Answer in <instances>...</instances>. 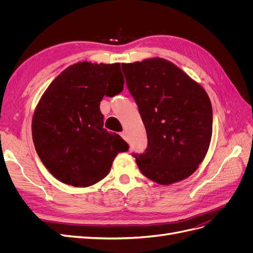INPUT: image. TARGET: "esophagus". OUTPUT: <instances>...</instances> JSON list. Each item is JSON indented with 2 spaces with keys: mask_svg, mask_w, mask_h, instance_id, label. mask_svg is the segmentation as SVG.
<instances>
[{
  "mask_svg": "<svg viewBox=\"0 0 253 253\" xmlns=\"http://www.w3.org/2000/svg\"><path fill=\"white\" fill-rule=\"evenodd\" d=\"M120 136H121L122 138H124V139H126V140L127 139V135H126V132H125V131L120 133Z\"/></svg>",
  "mask_w": 253,
  "mask_h": 253,
  "instance_id": "34e87169",
  "label": "esophagus"
}]
</instances>
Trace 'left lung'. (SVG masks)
I'll list each match as a JSON object with an SVG mask.
<instances>
[{
  "label": "left lung",
  "instance_id": "8db88e82",
  "mask_svg": "<svg viewBox=\"0 0 253 253\" xmlns=\"http://www.w3.org/2000/svg\"><path fill=\"white\" fill-rule=\"evenodd\" d=\"M121 66L148 136L144 153L133 154L139 170L160 185L189 177L211 141L213 114L206 90L165 59Z\"/></svg>",
  "mask_w": 253,
  "mask_h": 253
}]
</instances>
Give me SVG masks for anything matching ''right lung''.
Returning a JSON list of instances; mask_svg holds the SVG:
<instances>
[{
    "instance_id": "1",
    "label": "right lung",
    "mask_w": 253,
    "mask_h": 253,
    "mask_svg": "<svg viewBox=\"0 0 253 253\" xmlns=\"http://www.w3.org/2000/svg\"><path fill=\"white\" fill-rule=\"evenodd\" d=\"M120 63L84 62L53 80L33 117V140L43 165L57 179L88 187L109 174L114 158L128 144L103 128L100 101L124 89Z\"/></svg>"
}]
</instances>
